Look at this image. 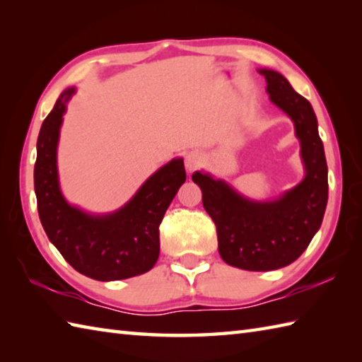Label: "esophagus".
<instances>
[{
  "mask_svg": "<svg viewBox=\"0 0 362 362\" xmlns=\"http://www.w3.org/2000/svg\"><path fill=\"white\" fill-rule=\"evenodd\" d=\"M202 163V156L199 152H189L185 157V166L188 171H196V169Z\"/></svg>",
  "mask_w": 362,
  "mask_h": 362,
  "instance_id": "obj_1",
  "label": "esophagus"
}]
</instances>
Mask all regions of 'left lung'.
Here are the masks:
<instances>
[{"label":"left lung","mask_w":362,"mask_h":362,"mask_svg":"<svg viewBox=\"0 0 362 362\" xmlns=\"http://www.w3.org/2000/svg\"><path fill=\"white\" fill-rule=\"evenodd\" d=\"M271 101L286 112L302 143L306 175L274 202H252L226 182L194 173L202 204L218 233V249L227 264L245 271H274L296 261L319 230L328 201L327 160L311 104L280 73L259 70Z\"/></svg>","instance_id":"obj_1"}]
</instances>
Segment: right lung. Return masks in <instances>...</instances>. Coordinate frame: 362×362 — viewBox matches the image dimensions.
Instances as JSON below:
<instances>
[{"label":"right lung","mask_w":362,"mask_h":362,"mask_svg":"<svg viewBox=\"0 0 362 362\" xmlns=\"http://www.w3.org/2000/svg\"><path fill=\"white\" fill-rule=\"evenodd\" d=\"M64 91L43 121L37 140L34 188L42 226L49 241L76 271L99 281L148 272L160 253V222L187 180L182 158L169 161L117 213L91 216L68 205L59 189L56 149L65 104Z\"/></svg>","instance_id":"1"}]
</instances>
